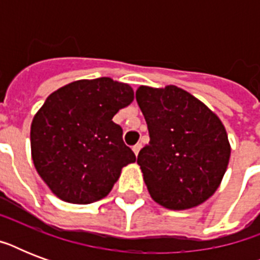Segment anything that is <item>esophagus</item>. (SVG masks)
<instances>
[{
  "mask_svg": "<svg viewBox=\"0 0 260 260\" xmlns=\"http://www.w3.org/2000/svg\"><path fill=\"white\" fill-rule=\"evenodd\" d=\"M132 150H134L135 155H136V156H138L139 151L142 150V144H140V143H138V144H136V146H134V147H132Z\"/></svg>",
  "mask_w": 260,
  "mask_h": 260,
  "instance_id": "obj_1",
  "label": "esophagus"
}]
</instances>
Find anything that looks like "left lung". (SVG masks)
<instances>
[{"instance_id": "1", "label": "left lung", "mask_w": 260, "mask_h": 260, "mask_svg": "<svg viewBox=\"0 0 260 260\" xmlns=\"http://www.w3.org/2000/svg\"><path fill=\"white\" fill-rule=\"evenodd\" d=\"M136 101L150 134L138 165L151 198L173 210L205 202L230 163L231 144L221 120L174 85L138 87Z\"/></svg>"}]
</instances>
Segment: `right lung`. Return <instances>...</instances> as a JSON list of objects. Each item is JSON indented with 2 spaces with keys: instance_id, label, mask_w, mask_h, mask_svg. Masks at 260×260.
Here are the masks:
<instances>
[{
  "instance_id": "1",
  "label": "right lung",
  "mask_w": 260,
  "mask_h": 260,
  "mask_svg": "<svg viewBox=\"0 0 260 260\" xmlns=\"http://www.w3.org/2000/svg\"><path fill=\"white\" fill-rule=\"evenodd\" d=\"M128 83L79 79L55 90L30 124L35 169L58 198L91 204L110 193L122 167L136 160L113 116L134 101Z\"/></svg>"
}]
</instances>
